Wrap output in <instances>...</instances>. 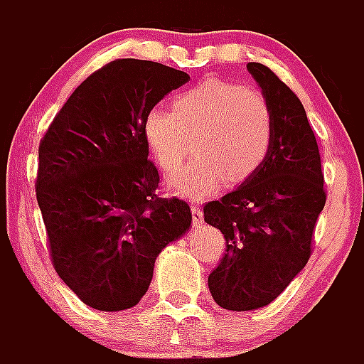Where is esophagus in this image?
<instances>
[{"mask_svg": "<svg viewBox=\"0 0 364 364\" xmlns=\"http://www.w3.org/2000/svg\"><path fill=\"white\" fill-rule=\"evenodd\" d=\"M191 215H193V222L195 224H200L204 220V211L198 208V205H191Z\"/></svg>", "mask_w": 364, "mask_h": 364, "instance_id": "1", "label": "esophagus"}]
</instances>
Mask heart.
Instances as JSON below:
<instances>
[{
  "instance_id": "1",
  "label": "heart",
  "mask_w": 364,
  "mask_h": 364,
  "mask_svg": "<svg viewBox=\"0 0 364 364\" xmlns=\"http://www.w3.org/2000/svg\"><path fill=\"white\" fill-rule=\"evenodd\" d=\"M142 134L164 173L175 171L197 138L198 160L167 178L175 195L202 200L259 171L273 142V117L259 89L205 78L173 100V109L146 112Z\"/></svg>"
}]
</instances>
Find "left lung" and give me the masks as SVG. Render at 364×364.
<instances>
[{"mask_svg":"<svg viewBox=\"0 0 364 364\" xmlns=\"http://www.w3.org/2000/svg\"><path fill=\"white\" fill-rule=\"evenodd\" d=\"M247 70L272 109V149L255 175L204 205V220L226 239L208 286L218 306L233 311L268 306L286 290L310 259L326 204L319 147L301 100L262 63Z\"/></svg>","mask_w":364,"mask_h":364,"instance_id":"1","label":"left lung"}]
</instances>
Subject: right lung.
<instances>
[{"label":"right lung","instance_id":"right-lung-1","mask_svg":"<svg viewBox=\"0 0 364 364\" xmlns=\"http://www.w3.org/2000/svg\"><path fill=\"white\" fill-rule=\"evenodd\" d=\"M189 74L117 60L74 89L41 138L36 197L56 273L87 306L133 308L154 260L191 226L188 202L160 198L146 112Z\"/></svg>","mask_w":364,"mask_h":364}]
</instances>
